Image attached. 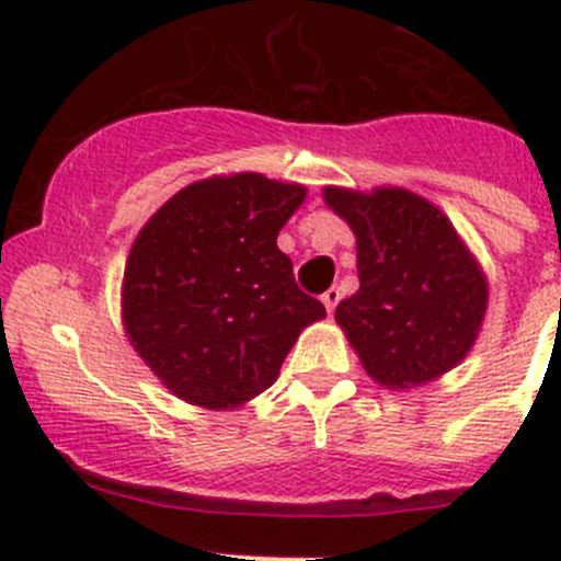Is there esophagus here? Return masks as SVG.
Returning <instances> with one entry per match:
<instances>
[{"instance_id":"34e87169","label":"esophagus","mask_w":561,"mask_h":561,"mask_svg":"<svg viewBox=\"0 0 561 561\" xmlns=\"http://www.w3.org/2000/svg\"><path fill=\"white\" fill-rule=\"evenodd\" d=\"M339 298H342V293H339V287H328V290H325V293H322V296H320V301H322V304H325L328 314H331V312H333V309H336Z\"/></svg>"}]
</instances>
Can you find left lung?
<instances>
[{
    "label": "left lung",
    "instance_id": "left-lung-1",
    "mask_svg": "<svg viewBox=\"0 0 561 561\" xmlns=\"http://www.w3.org/2000/svg\"><path fill=\"white\" fill-rule=\"evenodd\" d=\"M322 201L355 233L360 287L336 322L366 375L407 390L456 369L483 328L489 279L454 222L404 186H325Z\"/></svg>",
    "mask_w": 561,
    "mask_h": 561
}]
</instances>
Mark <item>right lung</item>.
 <instances>
[{
    "label": "right lung",
    "instance_id": "1",
    "mask_svg": "<svg viewBox=\"0 0 561 561\" xmlns=\"http://www.w3.org/2000/svg\"><path fill=\"white\" fill-rule=\"evenodd\" d=\"M307 186L263 173L179 190L135 236L122 282L129 344L173 396L236 410L274 386L325 307L298 290L276 236Z\"/></svg>",
    "mask_w": 561,
    "mask_h": 561
}]
</instances>
